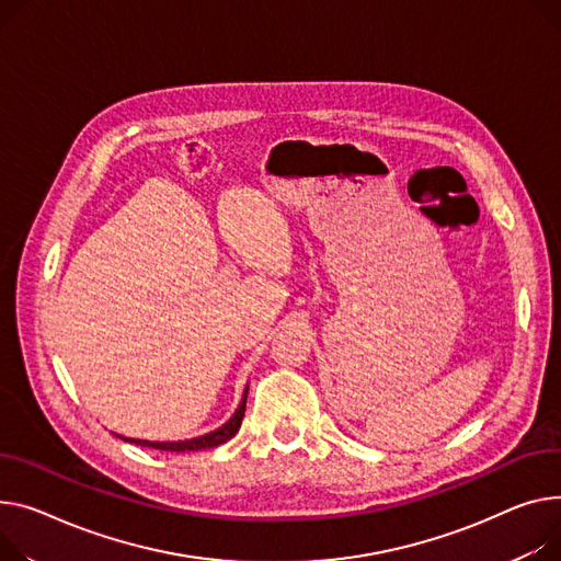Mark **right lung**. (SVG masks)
Segmentation results:
<instances>
[{"label": "right lung", "instance_id": "1", "mask_svg": "<svg viewBox=\"0 0 561 561\" xmlns=\"http://www.w3.org/2000/svg\"><path fill=\"white\" fill-rule=\"evenodd\" d=\"M245 399H248V388L243 392V399L237 408V413L222 424L220 428L207 433V435H201V437H192V439H180V442H148V439H135V437H122L130 444H137V446H151V449H158V451H175V454H184V451H203V449H214V446L218 444H226L228 439H232L237 435V431L241 428V422H243V415H245Z\"/></svg>", "mask_w": 561, "mask_h": 561}]
</instances>
